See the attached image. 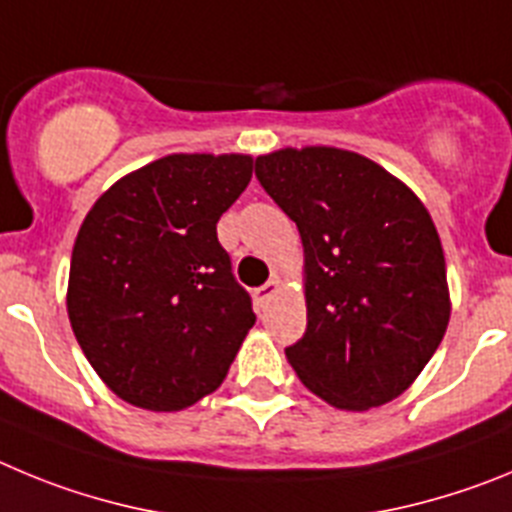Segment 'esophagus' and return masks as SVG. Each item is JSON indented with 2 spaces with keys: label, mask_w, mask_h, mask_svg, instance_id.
<instances>
[{
  "label": "esophagus",
  "mask_w": 512,
  "mask_h": 512,
  "mask_svg": "<svg viewBox=\"0 0 512 512\" xmlns=\"http://www.w3.org/2000/svg\"><path fill=\"white\" fill-rule=\"evenodd\" d=\"M278 290H280V278H270V280H267V283L262 285V288L255 290L257 306H267V301H270V298H273L275 293H278Z\"/></svg>",
  "instance_id": "1"
}]
</instances>
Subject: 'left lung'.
Listing matches in <instances>:
<instances>
[{
    "instance_id": "left-lung-1",
    "label": "left lung",
    "mask_w": 512,
    "mask_h": 512,
    "mask_svg": "<svg viewBox=\"0 0 512 512\" xmlns=\"http://www.w3.org/2000/svg\"><path fill=\"white\" fill-rule=\"evenodd\" d=\"M257 178L303 242L308 326L285 349L301 382L339 411H370L411 388L451 316L436 224L411 188L339 147H283Z\"/></svg>"
}]
</instances>
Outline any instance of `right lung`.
I'll use <instances>...</instances> for the list:
<instances>
[{"label":"right lung","instance_id":"1","mask_svg":"<svg viewBox=\"0 0 512 512\" xmlns=\"http://www.w3.org/2000/svg\"><path fill=\"white\" fill-rule=\"evenodd\" d=\"M252 155L173 153L119 178L78 229L68 319L117 398L183 411L227 377L255 311L216 239Z\"/></svg>","mask_w":512,"mask_h":512}]
</instances>
